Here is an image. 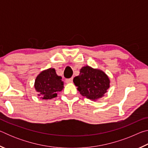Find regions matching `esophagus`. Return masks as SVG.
<instances>
[{
    "label": "esophagus",
    "instance_id": "34e87169",
    "mask_svg": "<svg viewBox=\"0 0 148 148\" xmlns=\"http://www.w3.org/2000/svg\"><path fill=\"white\" fill-rule=\"evenodd\" d=\"M72 81H73V77H71V78L66 79V83H72Z\"/></svg>",
    "mask_w": 148,
    "mask_h": 148
}]
</instances>
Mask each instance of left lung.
<instances>
[{
  "instance_id": "obj_1",
  "label": "left lung",
  "mask_w": 148,
  "mask_h": 148,
  "mask_svg": "<svg viewBox=\"0 0 148 148\" xmlns=\"http://www.w3.org/2000/svg\"><path fill=\"white\" fill-rule=\"evenodd\" d=\"M73 82L82 96L92 100L101 98L110 87L107 75L89 66L82 67L79 76L75 77Z\"/></svg>"
}]
</instances>
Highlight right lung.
<instances>
[{
  "label": "right lung",
  "mask_w": 148,
  "mask_h": 148,
  "mask_svg": "<svg viewBox=\"0 0 148 148\" xmlns=\"http://www.w3.org/2000/svg\"><path fill=\"white\" fill-rule=\"evenodd\" d=\"M57 76L56 70L49 69L42 71L35 80L34 87L40 98L51 99L57 97V92L63 89L64 82Z\"/></svg>",
  "instance_id": "add662e5"
}]
</instances>
